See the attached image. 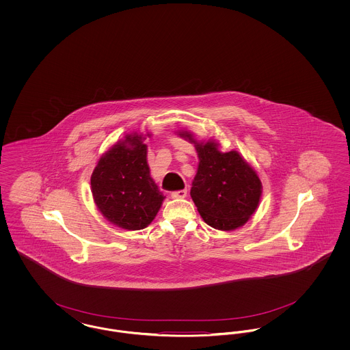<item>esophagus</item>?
Returning a JSON list of instances; mask_svg holds the SVG:
<instances>
[{
  "mask_svg": "<svg viewBox=\"0 0 350 350\" xmlns=\"http://www.w3.org/2000/svg\"><path fill=\"white\" fill-rule=\"evenodd\" d=\"M172 198H185L187 196V190L183 189V190H177V191H172Z\"/></svg>",
  "mask_w": 350,
  "mask_h": 350,
  "instance_id": "obj_1",
  "label": "esophagus"
}]
</instances>
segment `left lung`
<instances>
[{
	"instance_id": "obj_1",
	"label": "left lung",
	"mask_w": 350,
	"mask_h": 350,
	"mask_svg": "<svg viewBox=\"0 0 350 350\" xmlns=\"http://www.w3.org/2000/svg\"><path fill=\"white\" fill-rule=\"evenodd\" d=\"M196 144L200 165L190 196L203 220L221 231H231L248 221L261 197L257 173L236 152H220L217 143H197L191 133H180Z\"/></svg>"
}]
</instances>
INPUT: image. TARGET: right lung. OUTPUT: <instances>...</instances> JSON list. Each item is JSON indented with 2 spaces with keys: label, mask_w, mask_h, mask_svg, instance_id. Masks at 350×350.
<instances>
[{
  "label": "right lung",
  "mask_w": 350,
  "mask_h": 350,
  "mask_svg": "<svg viewBox=\"0 0 350 350\" xmlns=\"http://www.w3.org/2000/svg\"><path fill=\"white\" fill-rule=\"evenodd\" d=\"M90 183L102 215L130 231L146 228L165 198L150 178L147 146L137 133L127 135L100 157Z\"/></svg>",
  "instance_id": "obj_1"
}]
</instances>
